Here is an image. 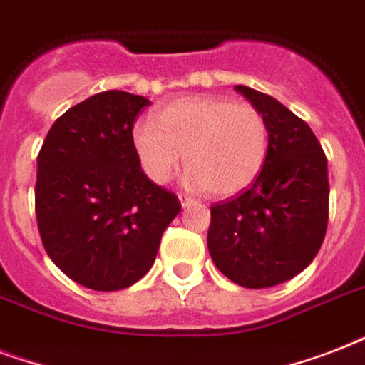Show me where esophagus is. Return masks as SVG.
I'll return each instance as SVG.
<instances>
[{
  "instance_id": "obj_1",
  "label": "esophagus",
  "mask_w": 365,
  "mask_h": 365,
  "mask_svg": "<svg viewBox=\"0 0 365 365\" xmlns=\"http://www.w3.org/2000/svg\"><path fill=\"white\" fill-rule=\"evenodd\" d=\"M180 202H182L183 208H189V206L197 205V200L191 199V197H187V195H180Z\"/></svg>"
}]
</instances>
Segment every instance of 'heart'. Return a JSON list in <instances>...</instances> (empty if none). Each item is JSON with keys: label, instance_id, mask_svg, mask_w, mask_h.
Segmentation results:
<instances>
[{"label": "heart", "instance_id": "b5f03b06", "mask_svg": "<svg viewBox=\"0 0 365 365\" xmlns=\"http://www.w3.org/2000/svg\"><path fill=\"white\" fill-rule=\"evenodd\" d=\"M132 148L145 176L166 183L183 163L187 182L216 197L240 193L265 165L269 125L257 108L217 96H189L132 126Z\"/></svg>", "mask_w": 365, "mask_h": 365}]
</instances>
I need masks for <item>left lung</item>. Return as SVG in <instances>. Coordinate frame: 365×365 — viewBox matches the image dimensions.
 <instances>
[{
  "instance_id": "8db88e82",
  "label": "left lung",
  "mask_w": 365,
  "mask_h": 365,
  "mask_svg": "<svg viewBox=\"0 0 365 365\" xmlns=\"http://www.w3.org/2000/svg\"><path fill=\"white\" fill-rule=\"evenodd\" d=\"M269 125V153L252 185L212 205L208 250L242 288L297 277L322 246L329 217L328 159L303 119L254 88L237 85Z\"/></svg>"
}]
</instances>
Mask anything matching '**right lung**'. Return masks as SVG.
Masks as SVG:
<instances>
[{"mask_svg":"<svg viewBox=\"0 0 365 365\" xmlns=\"http://www.w3.org/2000/svg\"><path fill=\"white\" fill-rule=\"evenodd\" d=\"M149 104L125 91L94 94L54 121L37 155L41 242L85 288L115 292L138 282L182 210L176 195L143 174L132 148V126Z\"/></svg>","mask_w":365,"mask_h":365,"instance_id":"add662e5","label":"right lung"}]
</instances>
